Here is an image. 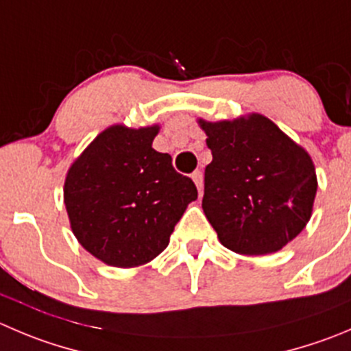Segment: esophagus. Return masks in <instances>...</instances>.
Segmentation results:
<instances>
[{"label": "esophagus", "instance_id": "1", "mask_svg": "<svg viewBox=\"0 0 351 351\" xmlns=\"http://www.w3.org/2000/svg\"><path fill=\"white\" fill-rule=\"evenodd\" d=\"M191 178H193V181H195L198 191L202 193L203 191V173H202V170H195V172L191 173Z\"/></svg>", "mask_w": 351, "mask_h": 351}]
</instances>
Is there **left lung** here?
Returning <instances> with one entry per match:
<instances>
[{"label":"left lung","instance_id":"obj_1","mask_svg":"<svg viewBox=\"0 0 351 351\" xmlns=\"http://www.w3.org/2000/svg\"><path fill=\"white\" fill-rule=\"evenodd\" d=\"M198 123L212 152L202 206L219 241L241 255L279 252L312 215L310 155L260 113Z\"/></svg>","mask_w":351,"mask_h":351}]
</instances>
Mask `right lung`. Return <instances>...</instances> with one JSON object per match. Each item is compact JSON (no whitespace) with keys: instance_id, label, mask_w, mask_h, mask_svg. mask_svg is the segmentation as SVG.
<instances>
[{"instance_id":"obj_1","label":"right lung","mask_w":351,"mask_h":351,"mask_svg":"<svg viewBox=\"0 0 351 351\" xmlns=\"http://www.w3.org/2000/svg\"><path fill=\"white\" fill-rule=\"evenodd\" d=\"M158 125H112L66 172L63 199L77 241L113 267H138L169 245L186 206L198 198L195 182L152 148Z\"/></svg>"}]
</instances>
